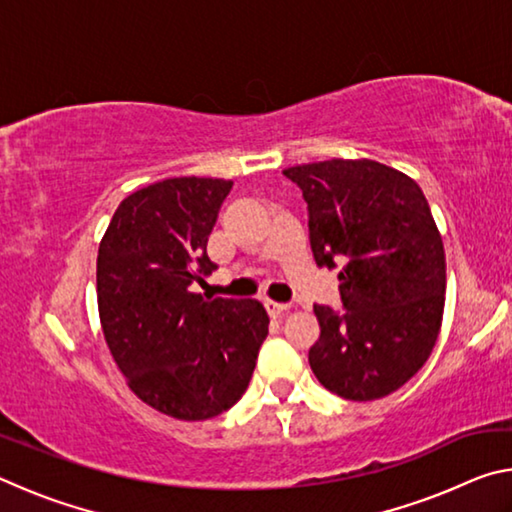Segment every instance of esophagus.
<instances>
[{"instance_id": "34e87169", "label": "esophagus", "mask_w": 512, "mask_h": 512, "mask_svg": "<svg viewBox=\"0 0 512 512\" xmlns=\"http://www.w3.org/2000/svg\"><path fill=\"white\" fill-rule=\"evenodd\" d=\"M289 309H291V305H287V302H271V300L266 302V311L271 316H282V314H287Z\"/></svg>"}]
</instances>
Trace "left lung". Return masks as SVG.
Segmentation results:
<instances>
[{
  "label": "left lung",
  "instance_id": "obj_1",
  "mask_svg": "<svg viewBox=\"0 0 512 512\" xmlns=\"http://www.w3.org/2000/svg\"><path fill=\"white\" fill-rule=\"evenodd\" d=\"M309 212L316 264L341 266L343 311L314 305L309 366L352 402L404 386L436 345L445 307V248L415 180L375 160H325L282 171Z\"/></svg>",
  "mask_w": 512,
  "mask_h": 512
}]
</instances>
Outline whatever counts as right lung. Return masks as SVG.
<instances>
[{
  "label": "right lung",
  "mask_w": 512,
  "mask_h": 512,
  "mask_svg": "<svg viewBox=\"0 0 512 512\" xmlns=\"http://www.w3.org/2000/svg\"><path fill=\"white\" fill-rule=\"evenodd\" d=\"M232 180L169 178L119 203L97 257L99 316L131 391L178 420H207L246 393L268 314L257 300L203 298L207 237Z\"/></svg>",
  "instance_id": "right-lung-1"
}]
</instances>
